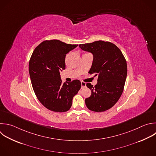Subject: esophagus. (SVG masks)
Returning a JSON list of instances; mask_svg holds the SVG:
<instances>
[{"label":"esophagus","mask_w":156,"mask_h":156,"mask_svg":"<svg viewBox=\"0 0 156 156\" xmlns=\"http://www.w3.org/2000/svg\"><path fill=\"white\" fill-rule=\"evenodd\" d=\"M81 85H82V88H84L86 87V83L83 82H81Z\"/></svg>","instance_id":"1"}]
</instances>
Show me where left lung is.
Returning a JSON list of instances; mask_svg holds the SVG:
<instances>
[{"label":"left lung","instance_id":"left-lung-1","mask_svg":"<svg viewBox=\"0 0 156 156\" xmlns=\"http://www.w3.org/2000/svg\"><path fill=\"white\" fill-rule=\"evenodd\" d=\"M79 46L93 54L89 73L98 76L94 87L87 83L91 94L85 99V104L93 112L107 110L117 102L123 91L127 73L126 59L120 49L110 42L99 40Z\"/></svg>","mask_w":156,"mask_h":156}]
</instances>
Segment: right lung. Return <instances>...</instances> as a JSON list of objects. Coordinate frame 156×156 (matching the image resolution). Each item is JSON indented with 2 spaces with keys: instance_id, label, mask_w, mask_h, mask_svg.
<instances>
[{
  "instance_id": "obj_1",
  "label": "right lung",
  "mask_w": 156,
  "mask_h": 156,
  "mask_svg": "<svg viewBox=\"0 0 156 156\" xmlns=\"http://www.w3.org/2000/svg\"><path fill=\"white\" fill-rule=\"evenodd\" d=\"M77 46L57 40L44 41L31 56L29 71L34 91L40 102L51 111L69 110L73 97L80 89V80L63 83L60 77L65 69L66 55Z\"/></svg>"
}]
</instances>
